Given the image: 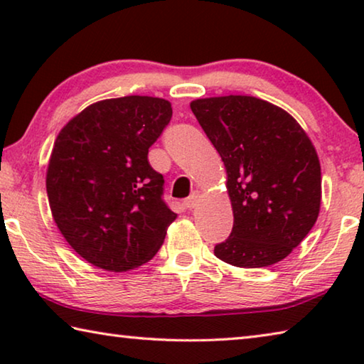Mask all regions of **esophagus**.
<instances>
[{
    "mask_svg": "<svg viewBox=\"0 0 364 364\" xmlns=\"http://www.w3.org/2000/svg\"><path fill=\"white\" fill-rule=\"evenodd\" d=\"M199 193H193L191 194L186 200H184V207L189 208V210H193V208L197 207V202H199Z\"/></svg>",
    "mask_w": 364,
    "mask_h": 364,
    "instance_id": "1",
    "label": "esophagus"
}]
</instances>
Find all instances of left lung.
Returning a JSON list of instances; mask_svg holds the SVG:
<instances>
[{"label":"left lung","mask_w":364,"mask_h":364,"mask_svg":"<svg viewBox=\"0 0 364 364\" xmlns=\"http://www.w3.org/2000/svg\"><path fill=\"white\" fill-rule=\"evenodd\" d=\"M226 170L232 231L215 255L239 268H263L292 254L321 208L318 152L294 117L254 96L191 101Z\"/></svg>","instance_id":"1"}]
</instances>
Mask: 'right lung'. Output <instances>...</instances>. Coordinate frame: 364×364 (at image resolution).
<instances>
[{
    "label": "right lung",
    "mask_w": 364,
    "mask_h": 364,
    "mask_svg": "<svg viewBox=\"0 0 364 364\" xmlns=\"http://www.w3.org/2000/svg\"><path fill=\"white\" fill-rule=\"evenodd\" d=\"M170 119L162 97H112L72 117L54 141L46 170L53 218L97 268L122 273L147 263L176 218L162 200L164 176L147 162Z\"/></svg>",
    "instance_id": "obj_1"
}]
</instances>
